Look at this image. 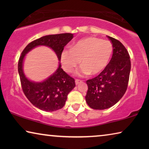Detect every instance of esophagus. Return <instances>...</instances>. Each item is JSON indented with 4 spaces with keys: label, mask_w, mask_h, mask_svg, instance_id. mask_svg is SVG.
Here are the masks:
<instances>
[{
    "label": "esophagus",
    "mask_w": 149,
    "mask_h": 149,
    "mask_svg": "<svg viewBox=\"0 0 149 149\" xmlns=\"http://www.w3.org/2000/svg\"><path fill=\"white\" fill-rule=\"evenodd\" d=\"M75 85H79V84H81V83L82 82V81L81 80H79V79H75Z\"/></svg>",
    "instance_id": "esophagus-1"
}]
</instances>
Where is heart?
Returning <instances> with one entry per match:
<instances>
[{"label": "heart", "mask_w": 149, "mask_h": 149, "mask_svg": "<svg viewBox=\"0 0 149 149\" xmlns=\"http://www.w3.org/2000/svg\"><path fill=\"white\" fill-rule=\"evenodd\" d=\"M113 47L110 42L88 37L75 42L71 49H64L60 55L62 67L71 73L81 60L79 75H97L107 68L112 57Z\"/></svg>", "instance_id": "obj_1"}]
</instances>
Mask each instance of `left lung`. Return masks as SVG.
Wrapping results in <instances>:
<instances>
[{
  "label": "left lung",
  "instance_id": "obj_1",
  "mask_svg": "<svg viewBox=\"0 0 149 149\" xmlns=\"http://www.w3.org/2000/svg\"><path fill=\"white\" fill-rule=\"evenodd\" d=\"M113 54L109 64L98 76L87 81L85 100L90 108L104 110L112 107L125 94L129 81L131 61L129 53L118 40L108 36Z\"/></svg>",
  "mask_w": 149,
  "mask_h": 149
}]
</instances>
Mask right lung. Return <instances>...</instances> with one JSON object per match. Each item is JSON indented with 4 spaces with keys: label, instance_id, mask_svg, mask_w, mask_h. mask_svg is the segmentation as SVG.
I'll list each match as a JSON object with an SVG mask.
<instances>
[{
    "label": "right lung",
    "instance_id": "add662e5",
    "mask_svg": "<svg viewBox=\"0 0 149 149\" xmlns=\"http://www.w3.org/2000/svg\"><path fill=\"white\" fill-rule=\"evenodd\" d=\"M74 37L72 33H61L43 36L30 42L22 52L18 62V73L22 89L33 105L46 112H53L63 108L67 96L75 86L74 78L61 68L60 55L64 47ZM39 46L49 47L55 52L59 60V67L53 74L42 82L28 79L23 72L25 55Z\"/></svg>",
    "mask_w": 149,
    "mask_h": 149
}]
</instances>
